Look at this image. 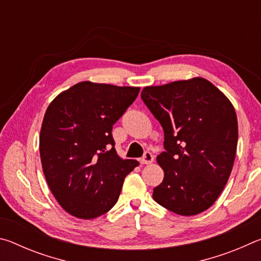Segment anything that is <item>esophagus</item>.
Listing matches in <instances>:
<instances>
[{
  "instance_id": "esophagus-1",
  "label": "esophagus",
  "mask_w": 261,
  "mask_h": 261,
  "mask_svg": "<svg viewBox=\"0 0 261 261\" xmlns=\"http://www.w3.org/2000/svg\"><path fill=\"white\" fill-rule=\"evenodd\" d=\"M154 160V156L151 152H146L144 154V156L140 159V163L141 165H149V163H152Z\"/></svg>"
}]
</instances>
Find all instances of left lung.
<instances>
[{
	"label": "left lung",
	"mask_w": 261,
	"mask_h": 261,
	"mask_svg": "<svg viewBox=\"0 0 261 261\" xmlns=\"http://www.w3.org/2000/svg\"><path fill=\"white\" fill-rule=\"evenodd\" d=\"M141 99L165 132L166 152L156 158L165 177L153 199L183 216L210 208L236 156L238 124L230 100L202 77L146 86Z\"/></svg>",
	"instance_id": "left-lung-1"
}]
</instances>
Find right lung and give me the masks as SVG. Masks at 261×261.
I'll use <instances>...</instances> for the list:
<instances>
[{
    "mask_svg": "<svg viewBox=\"0 0 261 261\" xmlns=\"http://www.w3.org/2000/svg\"><path fill=\"white\" fill-rule=\"evenodd\" d=\"M140 87L81 82L56 96L43 116L39 151L48 187L74 218H98L116 204L139 165L114 147L112 129Z\"/></svg>",
    "mask_w": 261,
    "mask_h": 261,
    "instance_id": "1",
    "label": "right lung"
}]
</instances>
